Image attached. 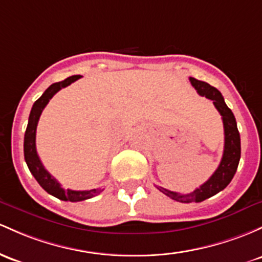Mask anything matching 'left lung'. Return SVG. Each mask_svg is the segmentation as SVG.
<instances>
[{"label": "left lung", "instance_id": "1", "mask_svg": "<svg viewBox=\"0 0 262 262\" xmlns=\"http://www.w3.org/2000/svg\"><path fill=\"white\" fill-rule=\"evenodd\" d=\"M191 85L196 89L198 93L201 97H206L208 99H211L214 103L215 108L219 111L224 123V134H225V144H224V154L221 158V162L215 170V173L211 175L210 179L206 183H204L200 188L195 189L192 192L189 194H180V192L170 191L168 189H164L162 186H157L163 194L166 196L171 198L175 201L179 203H200L205 199L214 196L215 194L224 190L229 185L231 179L234 178L236 169L240 162L241 155V144H240V134H238L236 119H235L234 113L231 112L223 96L216 88L211 87L209 83L198 80L190 77Z\"/></svg>", "mask_w": 262, "mask_h": 262}]
</instances>
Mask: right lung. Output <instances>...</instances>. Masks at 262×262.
Returning a JSON list of instances; mask_svg holds the SVG:
<instances>
[{
    "mask_svg": "<svg viewBox=\"0 0 262 262\" xmlns=\"http://www.w3.org/2000/svg\"><path fill=\"white\" fill-rule=\"evenodd\" d=\"M80 76H72L68 77L67 79L62 80V82H57L51 84L50 87L45 91V93L39 97L38 99L34 102L32 109H31L30 118H28L27 129L25 133V143H24V151H25V160L27 163L28 169L32 173L34 179L38 182L39 185L45 189L48 194L53 195V196L58 198L59 200L64 201H82L85 199H91V198L98 195L102 189H92V190H71V189L62 188L61 184L57 182L52 175L45 169L43 164L39 160L38 154L36 150V129L38 124L39 117H41L42 111L45 109L46 105L48 104L50 99L59 89L67 87L71 83L76 82L79 79Z\"/></svg>",
    "mask_w": 262,
    "mask_h": 262,
    "instance_id": "right-lung-1",
    "label": "right lung"
}]
</instances>
